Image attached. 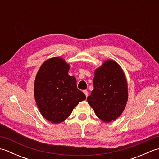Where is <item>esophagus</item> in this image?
Masks as SVG:
<instances>
[{
    "label": "esophagus",
    "mask_w": 159,
    "mask_h": 159,
    "mask_svg": "<svg viewBox=\"0 0 159 159\" xmlns=\"http://www.w3.org/2000/svg\"><path fill=\"white\" fill-rule=\"evenodd\" d=\"M83 93H85V96H86V97H87V96H88V92H87V90H84L83 91Z\"/></svg>",
    "instance_id": "1"
}]
</instances>
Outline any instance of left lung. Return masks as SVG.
I'll return each instance as SVG.
<instances>
[{
  "label": "left lung",
  "mask_w": 159,
  "mask_h": 159,
  "mask_svg": "<svg viewBox=\"0 0 159 159\" xmlns=\"http://www.w3.org/2000/svg\"><path fill=\"white\" fill-rule=\"evenodd\" d=\"M87 100L104 122L116 120L122 113L128 100V85L119 64L107 60L98 67L94 72L93 89Z\"/></svg>",
  "instance_id": "1"
}]
</instances>
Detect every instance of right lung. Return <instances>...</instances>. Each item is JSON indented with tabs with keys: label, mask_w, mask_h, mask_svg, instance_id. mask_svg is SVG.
Instances as JSON below:
<instances>
[{
	"label": "right lung",
	"mask_w": 159,
	"mask_h": 159,
	"mask_svg": "<svg viewBox=\"0 0 159 159\" xmlns=\"http://www.w3.org/2000/svg\"><path fill=\"white\" fill-rule=\"evenodd\" d=\"M70 65L53 57L40 67L35 80V102L42 116L52 123L65 120L78 104L85 100L76 87L75 77L68 75Z\"/></svg>",
	"instance_id": "obj_1"
}]
</instances>
